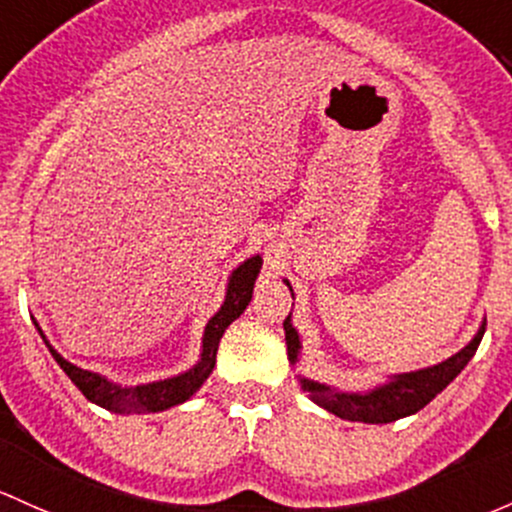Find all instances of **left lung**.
<instances>
[{
  "instance_id": "left-lung-1",
  "label": "left lung",
  "mask_w": 512,
  "mask_h": 512,
  "mask_svg": "<svg viewBox=\"0 0 512 512\" xmlns=\"http://www.w3.org/2000/svg\"><path fill=\"white\" fill-rule=\"evenodd\" d=\"M289 287V282H287ZM292 292V287H289ZM486 324L481 326V331L473 336V341L466 348H461L459 353L451 355L444 363L432 365V368L417 370V373H405L392 378L390 383L383 387H375L370 392H336L331 387L314 383V380H301V387L311 395V400L316 402L324 410L333 412L341 419H351V422H365V424H387L395 422V419L407 417L422 410L424 405L434 400L461 370L466 368V363L473 358V353L478 351V343H481ZM284 336H287V355L292 363H297L299 355V336L292 328L289 316L284 319Z\"/></svg>"
}]
</instances>
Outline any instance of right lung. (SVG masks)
I'll return each instance as SVG.
<instances>
[{
    "label": "right lung",
    "mask_w": 512,
    "mask_h": 512,
    "mask_svg": "<svg viewBox=\"0 0 512 512\" xmlns=\"http://www.w3.org/2000/svg\"><path fill=\"white\" fill-rule=\"evenodd\" d=\"M262 267V257L255 255L250 257L247 262H242L238 270L233 272L228 282V294H225L223 306H220L218 314L208 321L206 326V336H203V353H201V363L193 365L191 370L184 375H176V378L169 380H159V383H149V385H137V387H120L112 385L110 380H105L98 373H90V370L78 368V365L68 363L66 358H61L51 346L53 358L56 363L61 365L63 373L73 380V385L88 397L90 402L95 405L105 407L110 412H120V414H129V412H161L169 410V407L181 405L186 402L193 392L198 390L203 383H206L208 375L213 373L215 365V353H218V343L223 338L225 328L233 324L235 319L247 309L252 299V287H255V279L260 274Z\"/></svg>",
    "instance_id": "add662e5"
}]
</instances>
